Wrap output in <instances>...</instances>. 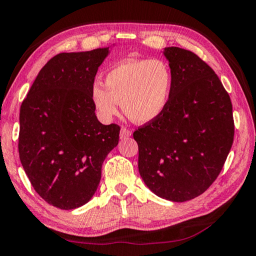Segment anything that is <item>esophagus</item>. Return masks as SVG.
<instances>
[{"label": "esophagus", "instance_id": "obj_1", "mask_svg": "<svg viewBox=\"0 0 256 256\" xmlns=\"http://www.w3.org/2000/svg\"><path fill=\"white\" fill-rule=\"evenodd\" d=\"M132 134V132L130 131L128 128H122L120 130V139H126V138H130Z\"/></svg>", "mask_w": 256, "mask_h": 256}]
</instances>
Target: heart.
<instances>
[{
    "label": "heart",
    "instance_id": "obj_1",
    "mask_svg": "<svg viewBox=\"0 0 256 256\" xmlns=\"http://www.w3.org/2000/svg\"><path fill=\"white\" fill-rule=\"evenodd\" d=\"M174 76L167 62L159 59L126 60L111 68L102 84H94L92 100L103 120H112L118 102L133 123L146 124L167 109Z\"/></svg>",
    "mask_w": 256,
    "mask_h": 256
}]
</instances>
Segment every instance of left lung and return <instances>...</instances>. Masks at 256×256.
I'll use <instances>...</instances> for the list:
<instances>
[{"label":"left lung","mask_w":256,"mask_h":256,"mask_svg":"<svg viewBox=\"0 0 256 256\" xmlns=\"http://www.w3.org/2000/svg\"><path fill=\"white\" fill-rule=\"evenodd\" d=\"M164 56L174 76L168 106L133 138L150 192L186 202L202 195L222 169L234 136L232 103L217 74L195 53L172 46Z\"/></svg>","instance_id":"left-lung-1"}]
</instances>
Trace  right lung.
<instances>
[{
	"instance_id": "add662e5",
	"label": "right lung",
	"mask_w": 256,
	"mask_h": 256,
	"mask_svg": "<svg viewBox=\"0 0 256 256\" xmlns=\"http://www.w3.org/2000/svg\"><path fill=\"white\" fill-rule=\"evenodd\" d=\"M109 48L60 53L42 68L20 106L18 152L42 200L73 210L92 200L120 128L95 114L92 87Z\"/></svg>"
}]
</instances>
